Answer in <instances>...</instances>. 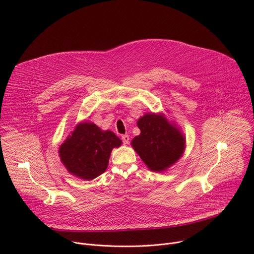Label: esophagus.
<instances>
[{
  "instance_id": "1",
  "label": "esophagus",
  "mask_w": 254,
  "mask_h": 254,
  "mask_svg": "<svg viewBox=\"0 0 254 254\" xmlns=\"http://www.w3.org/2000/svg\"><path fill=\"white\" fill-rule=\"evenodd\" d=\"M122 139H123V142H124L125 144H127L128 141H129V136H128L127 134H124V135L122 136Z\"/></svg>"
}]
</instances>
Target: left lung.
Masks as SVG:
<instances>
[{
    "label": "left lung",
    "instance_id": "1",
    "mask_svg": "<svg viewBox=\"0 0 254 254\" xmlns=\"http://www.w3.org/2000/svg\"><path fill=\"white\" fill-rule=\"evenodd\" d=\"M140 134L131 140L134 151L154 172H162L177 162L185 148V138L178 128L155 114L137 121Z\"/></svg>",
    "mask_w": 254,
    "mask_h": 254
}]
</instances>
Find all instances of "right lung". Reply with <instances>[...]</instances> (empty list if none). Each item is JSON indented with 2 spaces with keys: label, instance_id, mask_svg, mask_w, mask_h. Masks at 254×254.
Returning a JSON list of instances; mask_svg holds the SVG:
<instances>
[{
  "label": "right lung",
  "instance_id": "obj_1",
  "mask_svg": "<svg viewBox=\"0 0 254 254\" xmlns=\"http://www.w3.org/2000/svg\"><path fill=\"white\" fill-rule=\"evenodd\" d=\"M122 143L113 131H103L92 123H82L61 144L59 156L69 173L92 180L105 172L113 149Z\"/></svg>",
  "mask_w": 254,
  "mask_h": 254
}]
</instances>
